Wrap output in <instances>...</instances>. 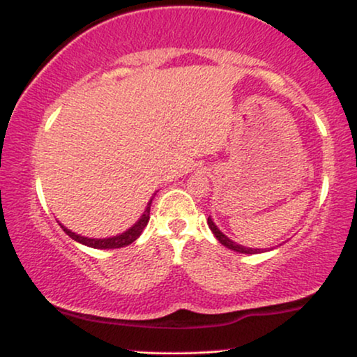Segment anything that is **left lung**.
Segmentation results:
<instances>
[{"instance_id":"left-lung-1","label":"left lung","mask_w":357,"mask_h":357,"mask_svg":"<svg viewBox=\"0 0 357 357\" xmlns=\"http://www.w3.org/2000/svg\"><path fill=\"white\" fill-rule=\"evenodd\" d=\"M207 223H208V228L212 229V233L215 234V238H217L220 243H222L225 248H228V249H231V250H234V252H239V254H257V252H260V249H252V248H244V245H241V244H238V243H234V241H231L228 236H225L222 231L218 229V227L217 225L213 223V220L208 217V220H207Z\"/></svg>"}]
</instances>
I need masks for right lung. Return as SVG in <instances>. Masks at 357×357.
Wrapping results in <instances>:
<instances>
[{
	"label": "right lung",
	"mask_w": 357,
	"mask_h": 357,
	"mask_svg": "<svg viewBox=\"0 0 357 357\" xmlns=\"http://www.w3.org/2000/svg\"><path fill=\"white\" fill-rule=\"evenodd\" d=\"M152 200H153V197L149 200L147 208H145V212L142 213V217H140L137 222L132 225V227L124 231V233H121V234L112 236V238H102V239L85 238V236H80L77 233H73L71 229H68L66 227H63L61 223H59V225H61V228L64 229V233H66L69 238H73L74 241H77V243L84 244V245H89V248H93V249H118V248H124V245H129L130 243H134V241L140 236V233H142L144 228L147 227V223H149V220H150V205H152Z\"/></svg>",
	"instance_id": "right-lung-1"
}]
</instances>
